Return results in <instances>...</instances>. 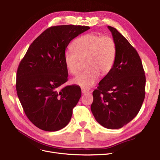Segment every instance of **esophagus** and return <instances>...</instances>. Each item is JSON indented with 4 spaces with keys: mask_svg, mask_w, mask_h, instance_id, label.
I'll use <instances>...</instances> for the list:
<instances>
[{
    "mask_svg": "<svg viewBox=\"0 0 160 160\" xmlns=\"http://www.w3.org/2000/svg\"><path fill=\"white\" fill-rule=\"evenodd\" d=\"M81 90H82V93H83V94H86V93H88L89 92V90L88 89H86V88H82Z\"/></svg>",
    "mask_w": 160,
    "mask_h": 160,
    "instance_id": "34e87169",
    "label": "esophagus"
}]
</instances>
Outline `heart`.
Masks as SVG:
<instances>
[{
  "mask_svg": "<svg viewBox=\"0 0 160 160\" xmlns=\"http://www.w3.org/2000/svg\"><path fill=\"white\" fill-rule=\"evenodd\" d=\"M117 53L116 43L110 36H100L88 33L75 39L72 49L67 50L64 60L67 69L72 75H77L82 62L86 70L72 80V83L84 88L93 86L100 74L106 75L112 69Z\"/></svg>",
  "mask_w": 160,
  "mask_h": 160,
  "instance_id": "b5f03b06",
  "label": "heart"
}]
</instances>
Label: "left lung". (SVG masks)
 <instances>
[{"mask_svg":"<svg viewBox=\"0 0 160 160\" xmlns=\"http://www.w3.org/2000/svg\"><path fill=\"white\" fill-rule=\"evenodd\" d=\"M108 28L116 43V57L112 69L93 92L91 110L102 127L118 129L139 113L145 99L146 78L136 50L116 28Z\"/></svg>","mask_w":160,"mask_h":160,"instance_id":"8db88e82","label":"left lung"}]
</instances>
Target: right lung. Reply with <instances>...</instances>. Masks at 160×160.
Segmentation results:
<instances>
[{
    "instance_id": "right-lung-1",
    "label": "right lung",
    "mask_w": 160,
    "mask_h": 160,
    "mask_svg": "<svg viewBox=\"0 0 160 160\" xmlns=\"http://www.w3.org/2000/svg\"><path fill=\"white\" fill-rule=\"evenodd\" d=\"M90 28L60 25L45 30L29 47L16 76V90L24 112L36 127L55 132L69 122L80 98L77 85L68 80L64 54L70 41Z\"/></svg>"
}]
</instances>
